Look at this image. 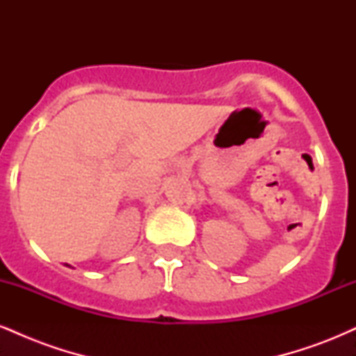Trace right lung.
<instances>
[{"mask_svg": "<svg viewBox=\"0 0 356 356\" xmlns=\"http://www.w3.org/2000/svg\"><path fill=\"white\" fill-rule=\"evenodd\" d=\"M67 266H68V264H67Z\"/></svg>", "mask_w": 356, "mask_h": 356, "instance_id": "add662e5", "label": "right lung"}]
</instances>
